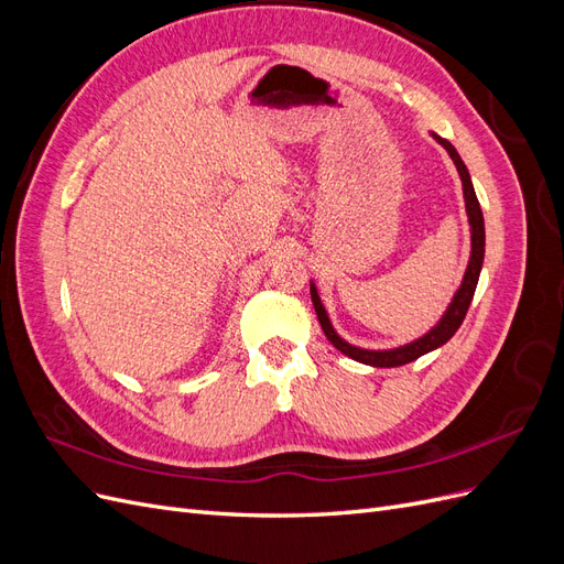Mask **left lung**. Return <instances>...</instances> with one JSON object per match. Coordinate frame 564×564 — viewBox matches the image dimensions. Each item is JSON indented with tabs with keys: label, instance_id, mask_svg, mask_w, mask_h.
I'll return each mask as SVG.
<instances>
[{
	"label": "left lung",
	"instance_id": "obj_1",
	"mask_svg": "<svg viewBox=\"0 0 564 564\" xmlns=\"http://www.w3.org/2000/svg\"><path fill=\"white\" fill-rule=\"evenodd\" d=\"M433 139L449 152V158L456 164V172L460 176V183H464V199H466V212H468V224H470V261H468V268H466L464 282H460L458 292L454 294L449 308H447L445 315H442V319L435 324V327L429 334L412 340V344L400 346V348H392V350L355 348V346L346 344V340L334 332L332 322L327 317V311H324V305H322V301L317 296V289H315V284H311L313 305H315V313H317V319L322 324L324 336L332 340L334 348H338L344 355L352 357V360L362 362V365H369V367H400V365H406V362H414L416 357H421L425 352H431V350H435L440 346H445L447 340L456 334V329L460 327V322H464V317L468 313V305H470L473 294H475L477 280H480V270H482V261H485V218H482L480 202H477V197H475L470 174H468L464 160L458 158L456 148L447 139H440L437 133H433Z\"/></svg>",
	"mask_w": 564,
	"mask_h": 564
}]
</instances>
